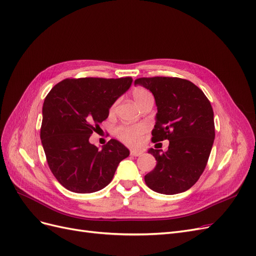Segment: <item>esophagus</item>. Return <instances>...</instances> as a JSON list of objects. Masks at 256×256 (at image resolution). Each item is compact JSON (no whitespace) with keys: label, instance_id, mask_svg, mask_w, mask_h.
Returning <instances> with one entry per match:
<instances>
[{"label":"esophagus","instance_id":"obj_1","mask_svg":"<svg viewBox=\"0 0 256 256\" xmlns=\"http://www.w3.org/2000/svg\"><path fill=\"white\" fill-rule=\"evenodd\" d=\"M143 152H141V150H130V154L131 156H134V157H138V156H141Z\"/></svg>","mask_w":256,"mask_h":256}]
</instances>
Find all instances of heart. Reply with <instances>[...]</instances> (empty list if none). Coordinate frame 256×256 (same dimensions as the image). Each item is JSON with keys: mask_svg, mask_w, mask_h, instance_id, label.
Returning a JSON list of instances; mask_svg holds the SVG:
<instances>
[{"mask_svg": "<svg viewBox=\"0 0 256 256\" xmlns=\"http://www.w3.org/2000/svg\"><path fill=\"white\" fill-rule=\"evenodd\" d=\"M148 96H150V92L143 88H136L132 90V97L138 106L143 99ZM146 127L143 124H136V125H122L118 128H116L115 134L122 143L130 146H138L142 143Z\"/></svg>", "mask_w": 256, "mask_h": 256, "instance_id": "b5f03b06", "label": "heart"}]
</instances>
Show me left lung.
<instances>
[{
    "label": "left lung",
    "mask_w": 256,
    "mask_h": 256,
    "mask_svg": "<svg viewBox=\"0 0 256 256\" xmlns=\"http://www.w3.org/2000/svg\"><path fill=\"white\" fill-rule=\"evenodd\" d=\"M150 90L158 113L152 141L168 140V150L150 148L157 164L146 174V184L161 194H177L190 189L206 168L214 140V111L202 90L192 82L172 76L138 78Z\"/></svg>",
    "instance_id": "left-lung-1"
}]
</instances>
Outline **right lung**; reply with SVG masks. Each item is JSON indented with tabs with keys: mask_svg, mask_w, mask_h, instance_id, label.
Returning <instances> with one entry per match:
<instances>
[{
	"mask_svg": "<svg viewBox=\"0 0 256 256\" xmlns=\"http://www.w3.org/2000/svg\"><path fill=\"white\" fill-rule=\"evenodd\" d=\"M131 83V76L65 79L46 97L42 143L52 174L67 190L92 193L104 189L120 162L129 156L127 147L114 138L102 150L88 140Z\"/></svg>",
	"mask_w": 256,
	"mask_h": 256,
	"instance_id": "1",
	"label": "right lung"
}]
</instances>
